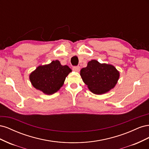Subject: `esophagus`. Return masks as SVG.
Wrapping results in <instances>:
<instances>
[{
	"instance_id": "34e87169",
	"label": "esophagus",
	"mask_w": 149,
	"mask_h": 149,
	"mask_svg": "<svg viewBox=\"0 0 149 149\" xmlns=\"http://www.w3.org/2000/svg\"><path fill=\"white\" fill-rule=\"evenodd\" d=\"M73 70L74 71H76V72H79V70H80V67L79 66H74L73 68Z\"/></svg>"
}]
</instances>
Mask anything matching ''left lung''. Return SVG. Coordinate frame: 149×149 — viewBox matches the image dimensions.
<instances>
[{"label":"left lung","instance_id":"left-lung-1","mask_svg":"<svg viewBox=\"0 0 149 149\" xmlns=\"http://www.w3.org/2000/svg\"><path fill=\"white\" fill-rule=\"evenodd\" d=\"M80 75L93 93L102 94L114 88L119 78V72L114 66L93 60L81 70Z\"/></svg>","mask_w":149,"mask_h":149}]
</instances>
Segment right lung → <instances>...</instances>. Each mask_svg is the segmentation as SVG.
Returning a JSON list of instances; mask_svg holds the SVG:
<instances>
[{"label": "right lung", "mask_w": 149, "mask_h": 149, "mask_svg": "<svg viewBox=\"0 0 149 149\" xmlns=\"http://www.w3.org/2000/svg\"><path fill=\"white\" fill-rule=\"evenodd\" d=\"M70 72L71 70L67 65L63 66L59 61L55 60L38 66L30 74V80L35 88L49 95L60 89Z\"/></svg>", "instance_id": "obj_1"}]
</instances>
